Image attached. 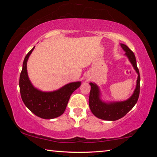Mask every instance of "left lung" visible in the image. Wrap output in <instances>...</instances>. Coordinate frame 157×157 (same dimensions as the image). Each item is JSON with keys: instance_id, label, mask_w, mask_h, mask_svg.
<instances>
[{"instance_id": "8db88e82", "label": "left lung", "mask_w": 157, "mask_h": 157, "mask_svg": "<svg viewBox=\"0 0 157 157\" xmlns=\"http://www.w3.org/2000/svg\"><path fill=\"white\" fill-rule=\"evenodd\" d=\"M121 46L125 52L124 55L128 58L134 70L138 74L136 86L132 96L124 101L120 102H105L101 99L100 90L96 84L90 82V91L89 104L91 112L97 118L105 121H113L123 118L136 105L140 93V74L137 68L135 55L126 45L121 44Z\"/></svg>"}]
</instances>
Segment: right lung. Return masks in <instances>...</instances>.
Wrapping results in <instances>:
<instances>
[{
  "mask_svg": "<svg viewBox=\"0 0 157 157\" xmlns=\"http://www.w3.org/2000/svg\"><path fill=\"white\" fill-rule=\"evenodd\" d=\"M34 47L26 55L23 63L19 79L20 93L23 102L36 116L52 119L63 113L71 94L79 88L81 82L68 83L53 91H42L34 87L29 79L27 71L28 58Z\"/></svg>",
  "mask_w": 157,
  "mask_h": 157,
  "instance_id": "1",
  "label": "right lung"
}]
</instances>
